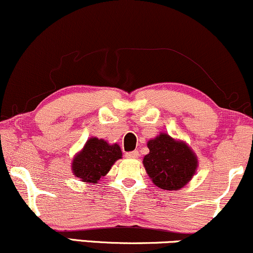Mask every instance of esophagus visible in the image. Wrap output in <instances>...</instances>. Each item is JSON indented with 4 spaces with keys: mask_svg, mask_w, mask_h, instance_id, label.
<instances>
[{
    "mask_svg": "<svg viewBox=\"0 0 253 253\" xmlns=\"http://www.w3.org/2000/svg\"><path fill=\"white\" fill-rule=\"evenodd\" d=\"M138 155H139V154H138L137 150L130 151V153H126V157H127V159H137Z\"/></svg>",
    "mask_w": 253,
    "mask_h": 253,
    "instance_id": "1",
    "label": "esophagus"
}]
</instances>
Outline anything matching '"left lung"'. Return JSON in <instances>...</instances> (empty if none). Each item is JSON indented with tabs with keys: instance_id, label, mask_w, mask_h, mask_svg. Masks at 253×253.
I'll list each match as a JSON object with an SVG mask.
<instances>
[{
	"instance_id": "left-lung-1",
	"label": "left lung",
	"mask_w": 253,
	"mask_h": 253,
	"mask_svg": "<svg viewBox=\"0 0 253 253\" xmlns=\"http://www.w3.org/2000/svg\"><path fill=\"white\" fill-rule=\"evenodd\" d=\"M147 145L149 154L144 156L143 165L153 183L166 191H177L191 181L198 159L185 142L161 132Z\"/></svg>"
}]
</instances>
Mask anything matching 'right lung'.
<instances>
[{
    "label": "right lung",
    "instance_id": "obj_1",
    "mask_svg": "<svg viewBox=\"0 0 253 253\" xmlns=\"http://www.w3.org/2000/svg\"><path fill=\"white\" fill-rule=\"evenodd\" d=\"M120 159H122V150L117 143L109 144L104 139L91 137L74 156L72 171L74 176L83 182L97 183Z\"/></svg>",
    "mask_w": 253,
    "mask_h": 253
}]
</instances>
